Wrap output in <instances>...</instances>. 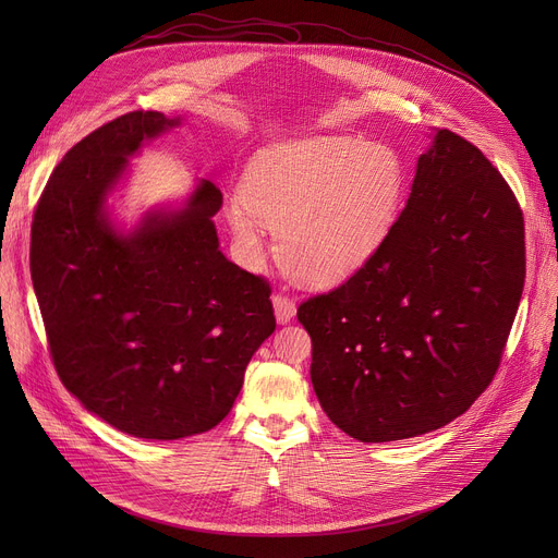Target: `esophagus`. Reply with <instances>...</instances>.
Returning <instances> with one entry per match:
<instances>
[{
	"instance_id": "esophagus-1",
	"label": "esophagus",
	"mask_w": 558,
	"mask_h": 558,
	"mask_svg": "<svg viewBox=\"0 0 558 558\" xmlns=\"http://www.w3.org/2000/svg\"><path fill=\"white\" fill-rule=\"evenodd\" d=\"M274 312L278 324H287V320H291L296 314V303L294 299H289L282 291H278V294H274Z\"/></svg>"
}]
</instances>
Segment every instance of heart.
I'll use <instances>...</instances> for the list:
<instances>
[{
  "label": "heart",
  "instance_id": "1",
  "mask_svg": "<svg viewBox=\"0 0 558 558\" xmlns=\"http://www.w3.org/2000/svg\"><path fill=\"white\" fill-rule=\"evenodd\" d=\"M404 187V160L389 144L348 135L289 140L251 160L244 203L234 201L228 219L253 248L262 223L278 230L287 271L312 284H335L383 246Z\"/></svg>",
  "mask_w": 558,
  "mask_h": 558
}]
</instances>
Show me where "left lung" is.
<instances>
[{
    "mask_svg": "<svg viewBox=\"0 0 558 558\" xmlns=\"http://www.w3.org/2000/svg\"><path fill=\"white\" fill-rule=\"evenodd\" d=\"M524 267L513 190L473 142L441 129L383 246L299 307L328 418L385 444L461 416L500 368Z\"/></svg>",
    "mask_w": 558,
    "mask_h": 558,
    "instance_id": "1",
    "label": "left lung"
}]
</instances>
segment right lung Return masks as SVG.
<instances>
[{"mask_svg":"<svg viewBox=\"0 0 558 558\" xmlns=\"http://www.w3.org/2000/svg\"><path fill=\"white\" fill-rule=\"evenodd\" d=\"M179 124L133 110L76 142L38 198L32 280L61 383L87 412L140 438L219 425L259 343L276 330L271 284L219 251L215 183L187 208L120 234L104 213L140 144Z\"/></svg>","mask_w":558,"mask_h":558,"instance_id":"obj_1","label":"right lung"}]
</instances>
